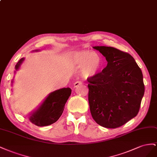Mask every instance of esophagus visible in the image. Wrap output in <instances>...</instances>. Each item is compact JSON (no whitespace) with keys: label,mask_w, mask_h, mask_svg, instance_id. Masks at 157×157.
<instances>
[{"label":"esophagus","mask_w":157,"mask_h":157,"mask_svg":"<svg viewBox=\"0 0 157 157\" xmlns=\"http://www.w3.org/2000/svg\"><path fill=\"white\" fill-rule=\"evenodd\" d=\"M82 82L81 81H76L74 84V87H78V86H80V85H82Z\"/></svg>","instance_id":"34e87169"}]
</instances>
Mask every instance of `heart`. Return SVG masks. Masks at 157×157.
I'll return each mask as SVG.
<instances>
[{
  "label": "heart",
  "mask_w": 157,
  "mask_h": 157,
  "mask_svg": "<svg viewBox=\"0 0 157 157\" xmlns=\"http://www.w3.org/2000/svg\"><path fill=\"white\" fill-rule=\"evenodd\" d=\"M70 62L75 68H81L82 76L86 79L95 76L102 66V60L98 54L87 50L74 52Z\"/></svg>",
  "instance_id": "obj_1"
}]
</instances>
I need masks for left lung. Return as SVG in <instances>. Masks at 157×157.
Wrapping results in <instances>:
<instances>
[{"instance_id":"8db88e82","label":"left lung","mask_w":157,"mask_h":157,"mask_svg":"<svg viewBox=\"0 0 157 157\" xmlns=\"http://www.w3.org/2000/svg\"><path fill=\"white\" fill-rule=\"evenodd\" d=\"M108 64L88 79V100L94 120L106 128L123 126L136 117L144 95L142 71L128 52L105 46L93 47Z\"/></svg>"}]
</instances>
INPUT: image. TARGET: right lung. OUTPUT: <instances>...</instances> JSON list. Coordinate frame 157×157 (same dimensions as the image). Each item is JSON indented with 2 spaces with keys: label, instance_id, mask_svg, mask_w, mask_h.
Wrapping results in <instances>:
<instances>
[{
  "label": "right lung",
  "instance_id": "1",
  "mask_svg": "<svg viewBox=\"0 0 157 157\" xmlns=\"http://www.w3.org/2000/svg\"><path fill=\"white\" fill-rule=\"evenodd\" d=\"M21 59L16 65V69L19 68L24 61ZM69 87L62 88L51 93L44 101L39 109L30 116L31 122L37 126H46L56 122L61 116L64 109L66 102L71 95Z\"/></svg>",
  "mask_w": 157,
  "mask_h": 157
}]
</instances>
